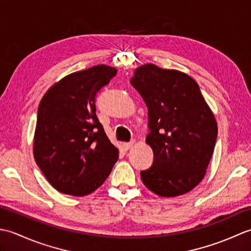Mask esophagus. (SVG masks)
<instances>
[{
    "label": "esophagus",
    "instance_id": "esophagus-1",
    "mask_svg": "<svg viewBox=\"0 0 251 251\" xmlns=\"http://www.w3.org/2000/svg\"><path fill=\"white\" fill-rule=\"evenodd\" d=\"M132 145H134L132 142H124L122 145V147H123V149H124V150H129V149L132 147Z\"/></svg>",
    "mask_w": 251,
    "mask_h": 251
}]
</instances>
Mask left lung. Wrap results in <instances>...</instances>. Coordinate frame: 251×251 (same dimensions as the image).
<instances>
[{
    "instance_id": "left-lung-1",
    "label": "left lung",
    "mask_w": 251,
    "mask_h": 251,
    "mask_svg": "<svg viewBox=\"0 0 251 251\" xmlns=\"http://www.w3.org/2000/svg\"><path fill=\"white\" fill-rule=\"evenodd\" d=\"M130 84L147 104L146 142L154 156L140 172L142 182L159 196L188 193L204 178L218 135L199 85L188 74L151 63L138 68Z\"/></svg>"
}]
</instances>
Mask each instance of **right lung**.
<instances>
[{
    "mask_svg": "<svg viewBox=\"0 0 251 251\" xmlns=\"http://www.w3.org/2000/svg\"><path fill=\"white\" fill-rule=\"evenodd\" d=\"M104 65L69 74L51 86L37 109L33 154L54 188L84 196L109 177L119 150L96 115V97L116 75Z\"/></svg>",
    "mask_w": 251,
    "mask_h": 251,
    "instance_id": "obj_1",
    "label": "right lung"
}]
</instances>
